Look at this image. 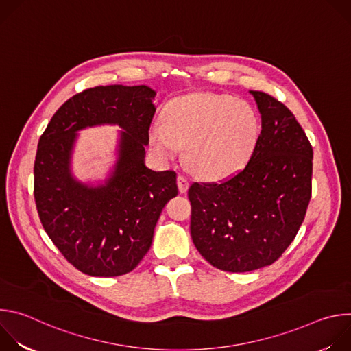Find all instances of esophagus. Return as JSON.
I'll use <instances>...</instances> for the list:
<instances>
[{
	"label": "esophagus",
	"instance_id": "34e87169",
	"mask_svg": "<svg viewBox=\"0 0 351 351\" xmlns=\"http://www.w3.org/2000/svg\"><path fill=\"white\" fill-rule=\"evenodd\" d=\"M178 187H179V191H180V193H186L187 189H189V180H187V178H184L183 175H179V176H178Z\"/></svg>",
	"mask_w": 351,
	"mask_h": 351
}]
</instances>
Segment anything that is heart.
Returning a JSON list of instances; mask_svg holds the SVG:
<instances>
[{"label": "heart", "instance_id": "1", "mask_svg": "<svg viewBox=\"0 0 351 351\" xmlns=\"http://www.w3.org/2000/svg\"><path fill=\"white\" fill-rule=\"evenodd\" d=\"M260 136L256 110L228 94L199 93L180 97L167 107L164 119L149 129V143L164 158L184 147L187 167L207 179L225 178L252 156Z\"/></svg>", "mask_w": 351, "mask_h": 351}]
</instances>
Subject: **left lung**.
Segmentation results:
<instances>
[{"label":"left lung","instance_id":"left-lung-1","mask_svg":"<svg viewBox=\"0 0 351 351\" xmlns=\"http://www.w3.org/2000/svg\"><path fill=\"white\" fill-rule=\"evenodd\" d=\"M261 133L245 167L221 183H193L190 233L198 253L228 272L274 264L294 240L311 198L313 147L290 110L250 91Z\"/></svg>","mask_w":351,"mask_h":351}]
</instances>
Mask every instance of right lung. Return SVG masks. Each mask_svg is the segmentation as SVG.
Wrapping results in <instances>:
<instances>
[{
    "label": "right lung",
    "instance_id": "1",
    "mask_svg": "<svg viewBox=\"0 0 351 351\" xmlns=\"http://www.w3.org/2000/svg\"><path fill=\"white\" fill-rule=\"evenodd\" d=\"M148 86H97L64 103L47 125L34 161V199L44 230L62 256L90 276L130 272L152 247L162 208L178 195L176 172L145 167L148 129L156 114ZM117 124V162L104 184L71 173L77 132Z\"/></svg>",
    "mask_w": 351,
    "mask_h": 351
}]
</instances>
